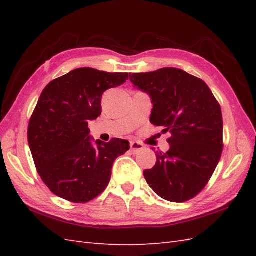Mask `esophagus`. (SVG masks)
I'll list each match as a JSON object with an SVG mask.
<instances>
[{"instance_id": "1", "label": "esophagus", "mask_w": 256, "mask_h": 256, "mask_svg": "<svg viewBox=\"0 0 256 256\" xmlns=\"http://www.w3.org/2000/svg\"><path fill=\"white\" fill-rule=\"evenodd\" d=\"M144 148L143 144H140L138 142H131V150L133 154H136L138 152H140Z\"/></svg>"}]
</instances>
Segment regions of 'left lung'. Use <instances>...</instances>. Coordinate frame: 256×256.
<instances>
[{
    "label": "left lung",
    "instance_id": "1",
    "mask_svg": "<svg viewBox=\"0 0 256 256\" xmlns=\"http://www.w3.org/2000/svg\"><path fill=\"white\" fill-rule=\"evenodd\" d=\"M135 88L153 103L150 121L170 133V148H153L156 164L144 170L160 198L184 202L196 197L214 174L222 154L221 106L204 80L177 68L130 74Z\"/></svg>",
    "mask_w": 256,
    "mask_h": 256
}]
</instances>
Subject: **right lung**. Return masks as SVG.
<instances>
[{"instance_id":"add662e5","label":"right lung","mask_w":256,"mask_h":256,"mask_svg":"<svg viewBox=\"0 0 256 256\" xmlns=\"http://www.w3.org/2000/svg\"><path fill=\"white\" fill-rule=\"evenodd\" d=\"M128 72L78 68L42 90L27 131L36 170L52 194L84 204L103 192L113 162L130 150L126 140H96L88 128L101 114L103 92L123 84Z\"/></svg>"}]
</instances>
